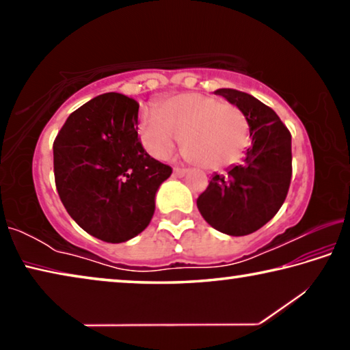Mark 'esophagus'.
<instances>
[{
  "instance_id": "34e87169",
  "label": "esophagus",
  "mask_w": 350,
  "mask_h": 350,
  "mask_svg": "<svg viewBox=\"0 0 350 350\" xmlns=\"http://www.w3.org/2000/svg\"><path fill=\"white\" fill-rule=\"evenodd\" d=\"M185 173H187V170H185V168H180V167H176V168H174V174H176L177 177L185 176Z\"/></svg>"
}]
</instances>
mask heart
Here are the masks:
<instances>
[{"label": "heart", "mask_w": 350, "mask_h": 350, "mask_svg": "<svg viewBox=\"0 0 350 350\" xmlns=\"http://www.w3.org/2000/svg\"><path fill=\"white\" fill-rule=\"evenodd\" d=\"M139 134L154 157L163 159L182 140L189 162L216 170L239 161L250 145V125L241 108L205 94H182L140 111Z\"/></svg>", "instance_id": "b5f03b06"}]
</instances>
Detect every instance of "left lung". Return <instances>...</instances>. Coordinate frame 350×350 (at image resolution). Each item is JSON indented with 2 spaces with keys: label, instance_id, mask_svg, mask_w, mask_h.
I'll return each mask as SVG.
<instances>
[{
  "label": "left lung",
  "instance_id": "8db88e82",
  "mask_svg": "<svg viewBox=\"0 0 350 350\" xmlns=\"http://www.w3.org/2000/svg\"><path fill=\"white\" fill-rule=\"evenodd\" d=\"M216 94L244 112L252 146L242 163L211 177L198 198V208L217 232L245 236L267 224L287 198L292 180V134L273 109L250 94L228 88Z\"/></svg>",
  "mask_w": 350,
  "mask_h": 350
}]
</instances>
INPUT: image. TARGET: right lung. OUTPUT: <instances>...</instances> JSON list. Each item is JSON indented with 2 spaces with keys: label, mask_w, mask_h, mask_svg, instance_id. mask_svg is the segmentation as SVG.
<instances>
[{
  "label": "right lung",
  "mask_w": 350,
  "mask_h": 350,
  "mask_svg": "<svg viewBox=\"0 0 350 350\" xmlns=\"http://www.w3.org/2000/svg\"><path fill=\"white\" fill-rule=\"evenodd\" d=\"M137 129L139 103L108 92L74 111L54 140L64 208L86 233L112 244L148 227L157 189L173 173L145 151Z\"/></svg>",
  "instance_id": "right-lung-1"
}]
</instances>
